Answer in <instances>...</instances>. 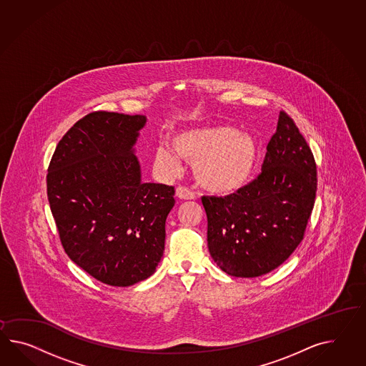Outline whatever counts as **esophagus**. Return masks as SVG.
<instances>
[{
  "mask_svg": "<svg viewBox=\"0 0 366 366\" xmlns=\"http://www.w3.org/2000/svg\"><path fill=\"white\" fill-rule=\"evenodd\" d=\"M176 196L179 197V199H194L196 194L187 187H179L176 189Z\"/></svg>",
  "mask_w": 366,
  "mask_h": 366,
  "instance_id": "obj_1",
  "label": "esophagus"
}]
</instances>
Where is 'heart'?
Masks as SVG:
<instances>
[{"label": "heart", "instance_id": "obj_1", "mask_svg": "<svg viewBox=\"0 0 366 366\" xmlns=\"http://www.w3.org/2000/svg\"><path fill=\"white\" fill-rule=\"evenodd\" d=\"M170 151L159 149L154 164L176 170L179 160L193 164L197 182L207 192L230 196L249 185L258 162V144L249 134L230 125H213L181 131L169 139Z\"/></svg>", "mask_w": 366, "mask_h": 366}]
</instances>
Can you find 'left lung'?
Returning <instances> with one entry per match:
<instances>
[{"instance_id":"obj_1","label":"left lung","mask_w":366,"mask_h":366,"mask_svg":"<svg viewBox=\"0 0 366 366\" xmlns=\"http://www.w3.org/2000/svg\"><path fill=\"white\" fill-rule=\"evenodd\" d=\"M316 189L312 151L280 111L257 179L232 196L202 197L212 258L232 277H262L279 267L303 241Z\"/></svg>"}]
</instances>
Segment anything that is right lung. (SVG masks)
I'll return each instance as SVG.
<instances>
[{"instance_id":"add662e5","label":"right lung","mask_w":366,"mask_h":366,"mask_svg":"<svg viewBox=\"0 0 366 366\" xmlns=\"http://www.w3.org/2000/svg\"><path fill=\"white\" fill-rule=\"evenodd\" d=\"M144 124L143 115L89 112L64 134L47 169L63 249L104 285L151 277L164 252L174 187L140 182L132 147Z\"/></svg>"}]
</instances>
